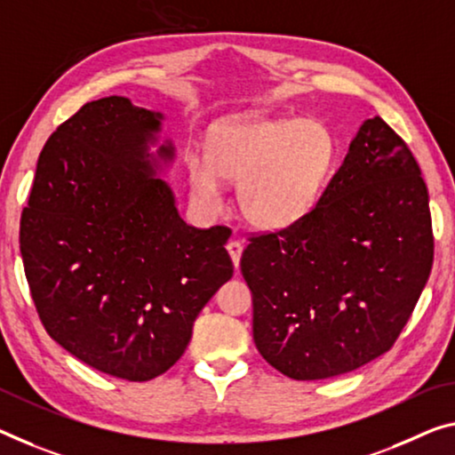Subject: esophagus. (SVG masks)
I'll return each mask as SVG.
<instances>
[{
    "instance_id": "esophagus-1",
    "label": "esophagus",
    "mask_w": 455,
    "mask_h": 455,
    "mask_svg": "<svg viewBox=\"0 0 455 455\" xmlns=\"http://www.w3.org/2000/svg\"><path fill=\"white\" fill-rule=\"evenodd\" d=\"M226 250H228L229 258H232L234 267H235V268L240 267V258H242V250H243L242 242H240V240H229V242L226 243Z\"/></svg>"
}]
</instances>
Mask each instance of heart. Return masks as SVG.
I'll return each mask as SVG.
<instances>
[{"instance_id":"1","label":"heart","mask_w":455,"mask_h":455,"mask_svg":"<svg viewBox=\"0 0 455 455\" xmlns=\"http://www.w3.org/2000/svg\"><path fill=\"white\" fill-rule=\"evenodd\" d=\"M335 142L315 120H248L215 130L207 156L191 155L193 197L218 209L220 179L237 183V204L251 226L284 229L315 207L330 177Z\"/></svg>"}]
</instances>
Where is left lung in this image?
Wrapping results in <instances>:
<instances>
[{"label": "left lung", "mask_w": 455, "mask_h": 455, "mask_svg": "<svg viewBox=\"0 0 455 455\" xmlns=\"http://www.w3.org/2000/svg\"><path fill=\"white\" fill-rule=\"evenodd\" d=\"M240 267L254 344L289 379H331L388 352L433 267L427 185L404 140L366 120L317 205L251 235Z\"/></svg>", "instance_id": "1"}]
</instances>
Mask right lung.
I'll list each match as a JSON object with an SVG mask.
<instances>
[{"mask_svg": "<svg viewBox=\"0 0 455 455\" xmlns=\"http://www.w3.org/2000/svg\"><path fill=\"white\" fill-rule=\"evenodd\" d=\"M163 114L111 95L60 124L40 152L20 251L48 335L116 379L169 370L207 300L234 275L229 228L180 220L148 155ZM172 144L158 148L172 160Z\"/></svg>", "mask_w": 455, "mask_h": 455, "instance_id": "right-lung-1", "label": "right lung"}]
</instances>
